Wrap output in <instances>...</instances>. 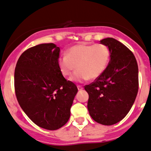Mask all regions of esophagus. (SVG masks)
Here are the masks:
<instances>
[{"instance_id":"1","label":"esophagus","mask_w":151,"mask_h":151,"mask_svg":"<svg viewBox=\"0 0 151 151\" xmlns=\"http://www.w3.org/2000/svg\"><path fill=\"white\" fill-rule=\"evenodd\" d=\"M77 87H78V91H81V90L83 88L81 86H78Z\"/></svg>"}]
</instances>
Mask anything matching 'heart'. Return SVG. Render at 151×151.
Segmentation results:
<instances>
[{
	"instance_id": "1",
	"label": "heart",
	"mask_w": 151,
	"mask_h": 151,
	"mask_svg": "<svg viewBox=\"0 0 151 151\" xmlns=\"http://www.w3.org/2000/svg\"><path fill=\"white\" fill-rule=\"evenodd\" d=\"M110 58V49L104 44H78L69 48L67 55L59 58L58 65L65 76H70L78 68L71 80L83 82L99 77L107 68Z\"/></svg>"
}]
</instances>
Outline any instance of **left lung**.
Listing matches in <instances>:
<instances>
[{"label": "left lung", "mask_w": 151, "mask_h": 151, "mask_svg": "<svg viewBox=\"0 0 151 151\" xmlns=\"http://www.w3.org/2000/svg\"><path fill=\"white\" fill-rule=\"evenodd\" d=\"M111 51V60L104 72L84 86L88 93V109L98 123L111 126L129 112L138 91L136 59L125 45L113 38L101 40Z\"/></svg>", "instance_id": "left-lung-1"}]
</instances>
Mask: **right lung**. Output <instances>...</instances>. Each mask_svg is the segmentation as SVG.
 <instances>
[{
	"instance_id": "add662e5",
	"label": "right lung",
	"mask_w": 151,
	"mask_h": 151,
	"mask_svg": "<svg viewBox=\"0 0 151 151\" xmlns=\"http://www.w3.org/2000/svg\"><path fill=\"white\" fill-rule=\"evenodd\" d=\"M60 48L43 43L27 49L15 68V93L23 111L35 124L57 130L68 121L77 86L58 65Z\"/></svg>"
}]
</instances>
